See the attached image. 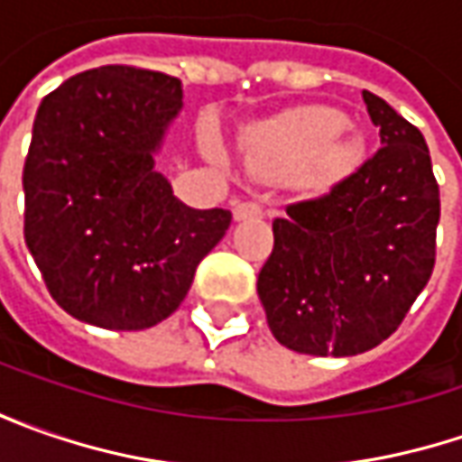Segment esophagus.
I'll return each instance as SVG.
<instances>
[{"label":"esophagus","instance_id":"esophagus-1","mask_svg":"<svg viewBox=\"0 0 462 462\" xmlns=\"http://www.w3.org/2000/svg\"><path fill=\"white\" fill-rule=\"evenodd\" d=\"M246 218H262V205L257 203L234 205V221H246Z\"/></svg>","mask_w":462,"mask_h":462}]
</instances>
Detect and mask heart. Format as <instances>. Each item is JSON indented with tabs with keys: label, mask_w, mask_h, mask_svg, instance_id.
I'll use <instances>...</instances> for the list:
<instances>
[{
	"label": "heart",
	"mask_w": 462,
	"mask_h": 462,
	"mask_svg": "<svg viewBox=\"0 0 462 462\" xmlns=\"http://www.w3.org/2000/svg\"><path fill=\"white\" fill-rule=\"evenodd\" d=\"M349 120L331 107H306L275 123L259 146L262 167L275 177L310 169L316 180L337 182L363 159V143L345 135Z\"/></svg>",
	"instance_id": "heart-1"
}]
</instances>
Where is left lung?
Returning a JSON list of instances; mask_svg holds the SVG:
<instances>
[{
    "label": "left lung",
    "instance_id": "left-lung-1",
    "mask_svg": "<svg viewBox=\"0 0 462 462\" xmlns=\"http://www.w3.org/2000/svg\"><path fill=\"white\" fill-rule=\"evenodd\" d=\"M383 149L327 195L285 208L257 293L282 346L352 357L388 339L435 267L439 187L409 120L373 92Z\"/></svg>",
    "mask_w": 462,
    "mask_h": 462
}]
</instances>
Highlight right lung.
<instances>
[{
    "label": "right lung",
    "instance_id": "right-lung-1",
    "mask_svg": "<svg viewBox=\"0 0 462 462\" xmlns=\"http://www.w3.org/2000/svg\"><path fill=\"white\" fill-rule=\"evenodd\" d=\"M182 81L99 66L41 102L23 169L25 244L56 303L84 324L141 331L185 300L231 213L195 210L156 171Z\"/></svg>",
    "mask_w": 462,
    "mask_h": 462
}]
</instances>
